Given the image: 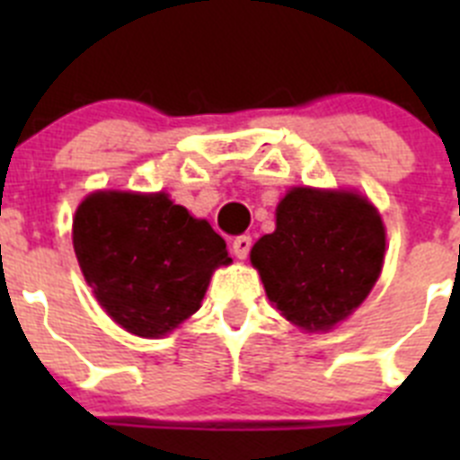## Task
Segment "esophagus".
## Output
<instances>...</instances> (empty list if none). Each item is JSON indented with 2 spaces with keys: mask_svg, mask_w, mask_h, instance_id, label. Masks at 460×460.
<instances>
[{
  "mask_svg": "<svg viewBox=\"0 0 460 460\" xmlns=\"http://www.w3.org/2000/svg\"><path fill=\"white\" fill-rule=\"evenodd\" d=\"M251 251V237H246V234H239V237L233 239V253L237 255L239 260H243L246 255H249Z\"/></svg>",
  "mask_w": 460,
  "mask_h": 460,
  "instance_id": "1",
  "label": "esophagus"
}]
</instances>
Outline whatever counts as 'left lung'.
<instances>
[{
	"mask_svg": "<svg viewBox=\"0 0 460 460\" xmlns=\"http://www.w3.org/2000/svg\"><path fill=\"white\" fill-rule=\"evenodd\" d=\"M382 260L376 207L361 195L315 189H292L276 209V230L251 251L274 306L311 332L332 329L367 299Z\"/></svg>",
	"mask_w": 460,
	"mask_h": 460,
	"instance_id": "left-lung-1",
	"label": "left lung"
}]
</instances>
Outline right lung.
Here are the masks:
<instances>
[{
    "label": "right lung",
    "instance_id": "1",
    "mask_svg": "<svg viewBox=\"0 0 460 460\" xmlns=\"http://www.w3.org/2000/svg\"><path fill=\"white\" fill-rule=\"evenodd\" d=\"M73 249L110 318L145 339L193 315L230 262L221 234L165 193H92L73 218Z\"/></svg>",
    "mask_w": 460,
    "mask_h": 460
}]
</instances>
